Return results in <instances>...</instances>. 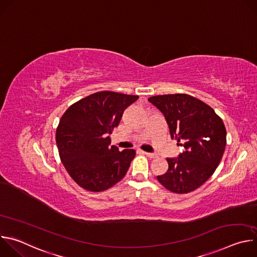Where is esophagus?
Masks as SVG:
<instances>
[{
	"instance_id": "obj_1",
	"label": "esophagus",
	"mask_w": 257,
	"mask_h": 257,
	"mask_svg": "<svg viewBox=\"0 0 257 257\" xmlns=\"http://www.w3.org/2000/svg\"><path fill=\"white\" fill-rule=\"evenodd\" d=\"M143 155H145L146 157H149V158H151V159H155V158H157L158 157V155L157 154H153V153H146V152H141Z\"/></svg>"
}]
</instances>
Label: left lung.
I'll return each instance as SVG.
<instances>
[{
    "label": "left lung",
    "instance_id": "8db88e82",
    "mask_svg": "<svg viewBox=\"0 0 257 257\" xmlns=\"http://www.w3.org/2000/svg\"><path fill=\"white\" fill-rule=\"evenodd\" d=\"M164 114L171 137L184 152L167 159L168 171L158 181L174 193H189L205 183L221 162L227 144L223 120L205 102L185 93L149 98Z\"/></svg>",
    "mask_w": 257,
    "mask_h": 257
}]
</instances>
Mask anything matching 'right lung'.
I'll list each match as a JSON object with an SVG mask.
<instances>
[{
    "label": "right lung",
    "instance_id": "obj_1",
    "mask_svg": "<svg viewBox=\"0 0 257 257\" xmlns=\"http://www.w3.org/2000/svg\"><path fill=\"white\" fill-rule=\"evenodd\" d=\"M138 97L99 91L73 103L62 116L56 131L60 159L80 187L104 191L126 175L135 151L119 152L109 145V134L119 125L125 108Z\"/></svg>",
    "mask_w": 257,
    "mask_h": 257
}]
</instances>
